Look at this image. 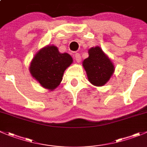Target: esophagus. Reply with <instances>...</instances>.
<instances>
[{
	"mask_svg": "<svg viewBox=\"0 0 147 147\" xmlns=\"http://www.w3.org/2000/svg\"><path fill=\"white\" fill-rule=\"evenodd\" d=\"M75 61H76V62L80 63V61H81V57H80V53H75Z\"/></svg>",
	"mask_w": 147,
	"mask_h": 147,
	"instance_id": "34e87169",
	"label": "esophagus"
}]
</instances>
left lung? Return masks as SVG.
Returning <instances> with one entry per match:
<instances>
[{"label": "left lung", "mask_w": 147, "mask_h": 147, "mask_svg": "<svg viewBox=\"0 0 147 147\" xmlns=\"http://www.w3.org/2000/svg\"><path fill=\"white\" fill-rule=\"evenodd\" d=\"M88 80L94 86H105L115 72L112 60L99 46L90 48L88 57L83 61Z\"/></svg>", "instance_id": "left-lung-1"}]
</instances>
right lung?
Masks as SVG:
<instances>
[{"label": "right lung", "mask_w": 147, "mask_h": 147, "mask_svg": "<svg viewBox=\"0 0 147 147\" xmlns=\"http://www.w3.org/2000/svg\"><path fill=\"white\" fill-rule=\"evenodd\" d=\"M72 61L69 53H60L57 46L48 45L34 56L29 70L42 88L51 91L59 86L64 71Z\"/></svg>", "instance_id": "right-lung-1"}]
</instances>
